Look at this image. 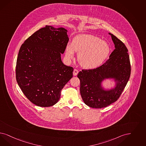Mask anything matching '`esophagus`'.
I'll return each mask as SVG.
<instances>
[{
	"instance_id": "esophagus-1",
	"label": "esophagus",
	"mask_w": 146,
	"mask_h": 146,
	"mask_svg": "<svg viewBox=\"0 0 146 146\" xmlns=\"http://www.w3.org/2000/svg\"><path fill=\"white\" fill-rule=\"evenodd\" d=\"M78 73H79V71H78V70H76V69H74V70H73V75L74 76H77Z\"/></svg>"
}]
</instances>
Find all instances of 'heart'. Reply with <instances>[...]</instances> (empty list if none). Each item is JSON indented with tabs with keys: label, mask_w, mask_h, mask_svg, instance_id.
Returning <instances> with one entry per match:
<instances>
[{
	"label": "heart",
	"mask_w": 146,
	"mask_h": 146,
	"mask_svg": "<svg viewBox=\"0 0 146 146\" xmlns=\"http://www.w3.org/2000/svg\"><path fill=\"white\" fill-rule=\"evenodd\" d=\"M74 52L78 53V60L82 67L87 69L96 68L105 61L110 52L106 41L94 35H80L73 39L72 45L66 48V58L74 59Z\"/></svg>",
	"instance_id": "obj_1"
}]
</instances>
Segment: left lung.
<instances>
[{
  "label": "left lung",
  "instance_id": "8db88e82",
  "mask_svg": "<svg viewBox=\"0 0 146 146\" xmlns=\"http://www.w3.org/2000/svg\"><path fill=\"white\" fill-rule=\"evenodd\" d=\"M111 39L115 45L110 58L102 65L92 70H83L79 72L80 81L81 96L86 105L101 108L110 105L120 96L131 76V66L128 49L120 40L113 34ZM114 78L116 87L105 91L100 85L105 78Z\"/></svg>",
  "mask_w": 146,
  "mask_h": 146
}]
</instances>
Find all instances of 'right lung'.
Listing matches in <instances>:
<instances>
[{
	"mask_svg": "<svg viewBox=\"0 0 146 146\" xmlns=\"http://www.w3.org/2000/svg\"><path fill=\"white\" fill-rule=\"evenodd\" d=\"M67 31L46 26L31 35L20 47L15 74L19 86L31 102L53 106L61 91L73 77V68L61 59L68 42Z\"/></svg>",
	"mask_w": 146,
	"mask_h": 146,
	"instance_id": "right-lung-1",
	"label": "right lung"
}]
</instances>
